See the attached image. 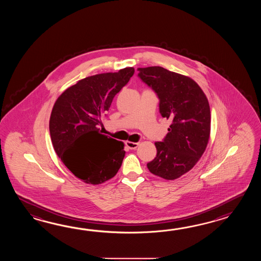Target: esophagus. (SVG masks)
Wrapping results in <instances>:
<instances>
[{
	"label": "esophagus",
	"mask_w": 261,
	"mask_h": 261,
	"mask_svg": "<svg viewBox=\"0 0 261 261\" xmlns=\"http://www.w3.org/2000/svg\"><path fill=\"white\" fill-rule=\"evenodd\" d=\"M126 145L128 146L129 149H136V148L138 147L139 144L138 143H133V142H128V141H127V142H126Z\"/></svg>",
	"instance_id": "esophagus-1"
}]
</instances>
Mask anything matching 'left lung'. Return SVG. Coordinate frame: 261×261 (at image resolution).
Listing matches in <instances>:
<instances>
[{
	"instance_id": "obj_1",
	"label": "left lung",
	"mask_w": 261,
	"mask_h": 261,
	"mask_svg": "<svg viewBox=\"0 0 261 261\" xmlns=\"http://www.w3.org/2000/svg\"><path fill=\"white\" fill-rule=\"evenodd\" d=\"M138 71L139 77L158 95L161 117L172 120L166 137L155 142L156 155L147 168L163 179H177L190 171L205 151L211 130L209 102L189 76L160 66Z\"/></svg>"
}]
</instances>
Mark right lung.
<instances>
[{"mask_svg":"<svg viewBox=\"0 0 261 261\" xmlns=\"http://www.w3.org/2000/svg\"><path fill=\"white\" fill-rule=\"evenodd\" d=\"M133 67L79 80L56 100L50 137L63 164L83 182L100 185L114 177L125 156L122 142L100 133L114 97L128 83Z\"/></svg>","mask_w":261,"mask_h":261,"instance_id":"1","label":"right lung"}]
</instances>
